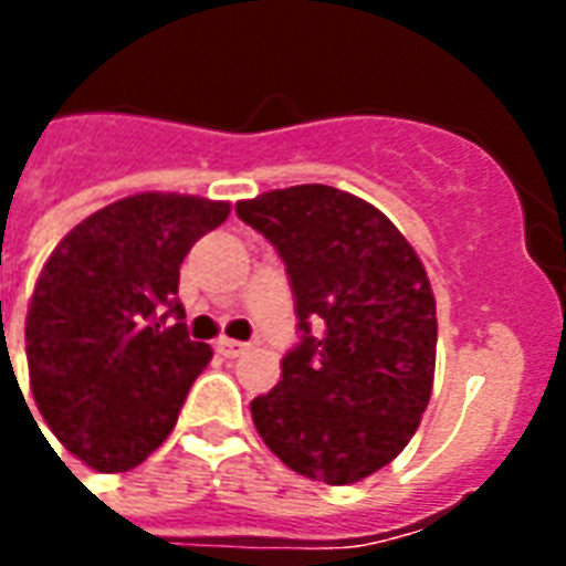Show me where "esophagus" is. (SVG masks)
I'll return each mask as SVG.
<instances>
[{
  "instance_id": "34e87169",
  "label": "esophagus",
  "mask_w": 566,
  "mask_h": 566,
  "mask_svg": "<svg viewBox=\"0 0 566 566\" xmlns=\"http://www.w3.org/2000/svg\"><path fill=\"white\" fill-rule=\"evenodd\" d=\"M249 344H240V340H229V337H222L217 340V353L226 355V358H240V355L247 353Z\"/></svg>"
}]
</instances>
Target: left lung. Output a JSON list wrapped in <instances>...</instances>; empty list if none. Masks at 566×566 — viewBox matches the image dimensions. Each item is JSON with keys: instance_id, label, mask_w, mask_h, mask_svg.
<instances>
[{"instance_id": "1", "label": "left lung", "mask_w": 566, "mask_h": 566, "mask_svg": "<svg viewBox=\"0 0 566 566\" xmlns=\"http://www.w3.org/2000/svg\"><path fill=\"white\" fill-rule=\"evenodd\" d=\"M234 211L284 261L300 319L282 381L252 399L258 434L314 482H361L408 447L429 405V275L385 213L328 185L270 190Z\"/></svg>"}]
</instances>
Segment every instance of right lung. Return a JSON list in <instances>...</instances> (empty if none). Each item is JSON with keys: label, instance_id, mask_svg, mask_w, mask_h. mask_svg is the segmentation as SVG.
Wrapping results in <instances>:
<instances>
[{"label": "right lung", "instance_id": "add662e5", "mask_svg": "<svg viewBox=\"0 0 566 566\" xmlns=\"http://www.w3.org/2000/svg\"><path fill=\"white\" fill-rule=\"evenodd\" d=\"M226 217L229 205L199 196H128L49 255L25 317L31 394L93 470L123 473L153 455L213 358L181 323L179 266Z\"/></svg>", "mask_w": 566, "mask_h": 566}]
</instances>
